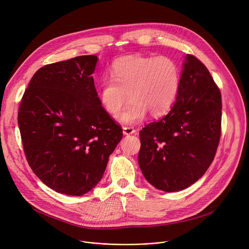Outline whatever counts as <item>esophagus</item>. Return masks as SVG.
<instances>
[{"label": "esophagus", "mask_w": 249, "mask_h": 249, "mask_svg": "<svg viewBox=\"0 0 249 249\" xmlns=\"http://www.w3.org/2000/svg\"><path fill=\"white\" fill-rule=\"evenodd\" d=\"M135 132H136V130L133 127H126V126L123 127L124 135H131V134H134Z\"/></svg>", "instance_id": "34e87169"}]
</instances>
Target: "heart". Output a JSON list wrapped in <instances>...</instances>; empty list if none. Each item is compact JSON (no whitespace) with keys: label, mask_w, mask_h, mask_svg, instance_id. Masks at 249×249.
I'll return each mask as SVG.
<instances>
[{"label":"heart","mask_w":249,"mask_h":249,"mask_svg":"<svg viewBox=\"0 0 249 249\" xmlns=\"http://www.w3.org/2000/svg\"><path fill=\"white\" fill-rule=\"evenodd\" d=\"M179 85V68L173 59L128 55L112 64L110 78L100 83L99 97L112 115L121 111L130 97L131 102L118 119L124 124H136L148 111L153 116L165 114L175 101Z\"/></svg>","instance_id":"obj_1"}]
</instances>
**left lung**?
<instances>
[{
    "mask_svg": "<svg viewBox=\"0 0 249 249\" xmlns=\"http://www.w3.org/2000/svg\"><path fill=\"white\" fill-rule=\"evenodd\" d=\"M221 133L220 89L207 67L187 54L172 108L140 131V168L157 189L183 190L214 160Z\"/></svg>",
    "mask_w": 249,
    "mask_h": 249,
    "instance_id": "1",
    "label": "left lung"
}]
</instances>
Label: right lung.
<instances>
[{
	"label": "right lung",
	"mask_w": 249,
	"mask_h": 249,
	"mask_svg": "<svg viewBox=\"0 0 249 249\" xmlns=\"http://www.w3.org/2000/svg\"><path fill=\"white\" fill-rule=\"evenodd\" d=\"M96 62L95 55H86L41 67L19 104L18 123L27 162L58 193L90 191L123 137L97 96L91 76Z\"/></svg>",
	"instance_id": "add662e5"
}]
</instances>
